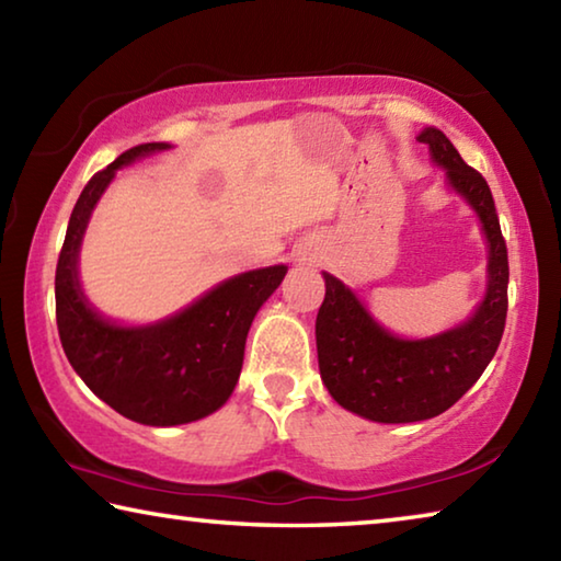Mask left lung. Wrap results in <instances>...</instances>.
<instances>
[{"mask_svg": "<svg viewBox=\"0 0 561 561\" xmlns=\"http://www.w3.org/2000/svg\"><path fill=\"white\" fill-rule=\"evenodd\" d=\"M417 140L478 213L490 247V282L465 324L408 341L378 327L356 294L324 272L327 294L317 314L321 381L339 405L376 423L425 421L458 403L495 356L507 319V244L488 180L465 163L443 130L425 128Z\"/></svg>", "mask_w": 561, "mask_h": 561, "instance_id": "obj_1", "label": "left lung"}]
</instances>
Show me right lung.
Here are the masks:
<instances>
[{"instance_id":"1","label":"right lung","mask_w":561,"mask_h":561,"mask_svg":"<svg viewBox=\"0 0 561 561\" xmlns=\"http://www.w3.org/2000/svg\"><path fill=\"white\" fill-rule=\"evenodd\" d=\"M165 148H130L89 180L73 205L56 264V327L73 371L113 411L158 428L201 421L230 398L252 319L287 274L284 264L237 274L180 314L150 327H116L89 307L76 260L93 205L118 168Z\"/></svg>"}]
</instances>
